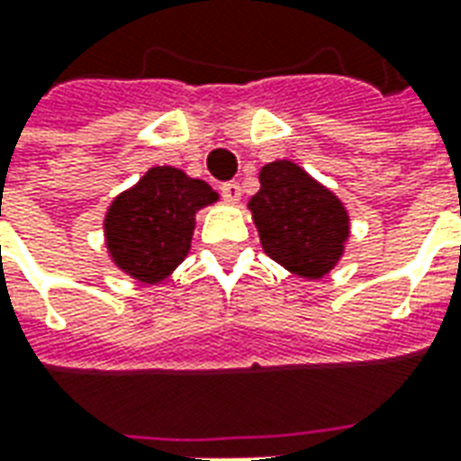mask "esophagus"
Masks as SVG:
<instances>
[{"label":"esophagus","mask_w":461,"mask_h":461,"mask_svg":"<svg viewBox=\"0 0 461 461\" xmlns=\"http://www.w3.org/2000/svg\"><path fill=\"white\" fill-rule=\"evenodd\" d=\"M220 192H221V197H224L227 202H240L241 200L240 182H234V180L224 182V185L220 187Z\"/></svg>","instance_id":"esophagus-1"}]
</instances>
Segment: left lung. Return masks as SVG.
<instances>
[{"instance_id": "1", "label": "left lung", "mask_w": 461, "mask_h": 461, "mask_svg": "<svg viewBox=\"0 0 461 461\" xmlns=\"http://www.w3.org/2000/svg\"><path fill=\"white\" fill-rule=\"evenodd\" d=\"M259 182L249 212L264 251L296 276L323 279L350 237L343 202L291 160L264 165Z\"/></svg>"}]
</instances>
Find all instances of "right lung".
<instances>
[{
  "instance_id": "right-lung-1",
  "label": "right lung",
  "mask_w": 461,
  "mask_h": 461,
  "mask_svg": "<svg viewBox=\"0 0 461 461\" xmlns=\"http://www.w3.org/2000/svg\"><path fill=\"white\" fill-rule=\"evenodd\" d=\"M220 194L177 167H150L105 212L104 234L115 267L140 284H160L187 257L194 214Z\"/></svg>"
}]
</instances>
